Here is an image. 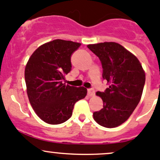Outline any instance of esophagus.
<instances>
[{
  "label": "esophagus",
  "instance_id": "1",
  "mask_svg": "<svg viewBox=\"0 0 160 160\" xmlns=\"http://www.w3.org/2000/svg\"><path fill=\"white\" fill-rule=\"evenodd\" d=\"M94 93H95V91L93 89H88V95L89 97L93 96V95H94Z\"/></svg>",
  "mask_w": 160,
  "mask_h": 160
}]
</instances>
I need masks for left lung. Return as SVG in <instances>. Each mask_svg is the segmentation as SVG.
<instances>
[{
  "instance_id": "8db88e82",
  "label": "left lung",
  "mask_w": 160,
  "mask_h": 160,
  "mask_svg": "<svg viewBox=\"0 0 160 160\" xmlns=\"http://www.w3.org/2000/svg\"><path fill=\"white\" fill-rule=\"evenodd\" d=\"M102 64V77L109 88L97 96L103 101V108L93 112V119L105 128H115L126 122L139 103L146 81V73L138 58L116 42L90 44Z\"/></svg>"
}]
</instances>
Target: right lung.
Returning a JSON list of instances; mask_svg holds the SVG:
<instances>
[{
  "mask_svg": "<svg viewBox=\"0 0 160 160\" xmlns=\"http://www.w3.org/2000/svg\"><path fill=\"white\" fill-rule=\"evenodd\" d=\"M80 43L55 39L42 45L30 56L25 70L26 91L35 114L46 123L58 125L72 116L74 104L86 97L83 87L66 85L71 56Z\"/></svg>",
  "mask_w": 160,
  "mask_h": 160,
  "instance_id": "1",
  "label": "right lung"
}]
</instances>
